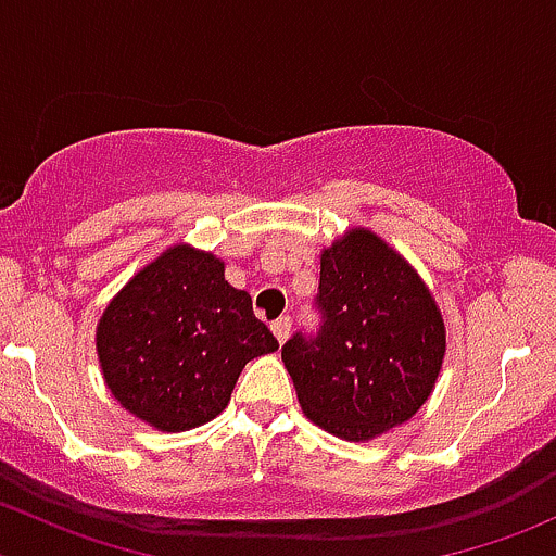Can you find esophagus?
Here are the masks:
<instances>
[{
  "mask_svg": "<svg viewBox=\"0 0 556 556\" xmlns=\"http://www.w3.org/2000/svg\"><path fill=\"white\" fill-rule=\"evenodd\" d=\"M271 333H274V339L279 341V344H285V341H288V336H290V317H279L277 323H271Z\"/></svg>",
  "mask_w": 556,
  "mask_h": 556,
  "instance_id": "esophagus-1",
  "label": "esophagus"
}]
</instances>
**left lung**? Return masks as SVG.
I'll return each instance as SVG.
<instances>
[{
    "instance_id": "1",
    "label": "left lung",
    "mask_w": 556,
    "mask_h": 556,
    "mask_svg": "<svg viewBox=\"0 0 556 556\" xmlns=\"http://www.w3.org/2000/svg\"><path fill=\"white\" fill-rule=\"evenodd\" d=\"M323 328L282 346L306 417L344 441H374L408 422L439 382L444 314L417 268L371 228L319 252Z\"/></svg>"
}]
</instances>
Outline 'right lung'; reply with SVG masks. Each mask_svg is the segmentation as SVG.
<instances>
[{
    "label": "right lung",
    "instance_id": "obj_1",
    "mask_svg": "<svg viewBox=\"0 0 556 556\" xmlns=\"http://www.w3.org/2000/svg\"><path fill=\"white\" fill-rule=\"evenodd\" d=\"M277 350L250 293L228 285L226 263L185 242L139 268L97 325L106 390L164 433L215 419L247 363Z\"/></svg>",
    "mask_w": 556,
    "mask_h": 556
}]
</instances>
